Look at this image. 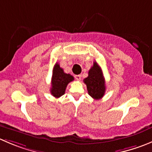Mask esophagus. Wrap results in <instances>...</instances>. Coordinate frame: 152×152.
Returning <instances> with one entry per match:
<instances>
[{"instance_id":"esophagus-1","label":"esophagus","mask_w":152,"mask_h":152,"mask_svg":"<svg viewBox=\"0 0 152 152\" xmlns=\"http://www.w3.org/2000/svg\"><path fill=\"white\" fill-rule=\"evenodd\" d=\"M75 78H76V80H81V78H82V76L81 75H76L75 76Z\"/></svg>"}]
</instances>
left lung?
<instances>
[{"label": "left lung", "instance_id": "8db88e82", "mask_svg": "<svg viewBox=\"0 0 152 152\" xmlns=\"http://www.w3.org/2000/svg\"><path fill=\"white\" fill-rule=\"evenodd\" d=\"M84 82L87 85L88 94L92 98L97 100L102 98L105 92V82L101 67L96 61L88 71V76L84 79Z\"/></svg>", "mask_w": 152, "mask_h": 152}]
</instances>
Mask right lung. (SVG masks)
I'll return each instance as SVG.
<instances>
[{"label":"right lung","instance_id":"1","mask_svg":"<svg viewBox=\"0 0 152 152\" xmlns=\"http://www.w3.org/2000/svg\"><path fill=\"white\" fill-rule=\"evenodd\" d=\"M74 80V78L70 74L65 73L58 63H56L53 70L51 79L50 93L56 98H59L65 93L66 88L68 83Z\"/></svg>","mask_w":152,"mask_h":152}]
</instances>
